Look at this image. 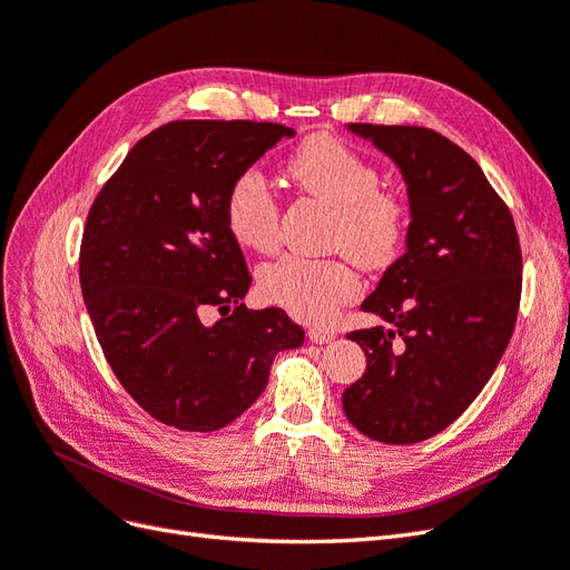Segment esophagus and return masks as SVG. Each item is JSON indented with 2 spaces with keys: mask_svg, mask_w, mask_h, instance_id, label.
Instances as JSON below:
<instances>
[{
  "mask_svg": "<svg viewBox=\"0 0 570 570\" xmlns=\"http://www.w3.org/2000/svg\"><path fill=\"white\" fill-rule=\"evenodd\" d=\"M306 335L314 344H325V342L335 340V331H333V327H327V325H312L306 331Z\"/></svg>",
  "mask_w": 570,
  "mask_h": 570,
  "instance_id": "34e87169",
  "label": "esophagus"
}]
</instances>
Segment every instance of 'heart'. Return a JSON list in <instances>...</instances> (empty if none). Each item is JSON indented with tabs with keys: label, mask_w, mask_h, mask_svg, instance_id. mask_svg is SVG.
Instances as JSON below:
<instances>
[{
	"label": "heart",
	"mask_w": 570,
	"mask_h": 570,
	"mask_svg": "<svg viewBox=\"0 0 570 570\" xmlns=\"http://www.w3.org/2000/svg\"><path fill=\"white\" fill-rule=\"evenodd\" d=\"M287 178L304 195L331 206V247L358 266L381 271L402 254L411 204L404 193L377 185L381 170L333 135H314L285 164ZM226 226L235 243L252 252H273L281 239V209L266 178L254 168L239 174L226 195ZM258 295L302 321H325L352 302L358 275L344 256L308 258L285 254L258 271Z\"/></svg>",
	"instance_id": "1"
}]
</instances>
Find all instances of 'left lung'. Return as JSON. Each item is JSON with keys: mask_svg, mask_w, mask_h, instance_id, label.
Masks as SVG:
<instances>
[{"mask_svg": "<svg viewBox=\"0 0 570 570\" xmlns=\"http://www.w3.org/2000/svg\"><path fill=\"white\" fill-rule=\"evenodd\" d=\"M347 128L400 166L411 223L406 252L361 304L390 327L347 335L364 350L366 373L342 406L375 442H423L471 406L507 350L523 285L519 233L482 168L444 135Z\"/></svg>", "mask_w": 570, "mask_h": 570, "instance_id": "obj_1", "label": "left lung"}]
</instances>
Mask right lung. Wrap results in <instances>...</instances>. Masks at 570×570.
<instances>
[{
    "instance_id": "1",
    "label": "right lung",
    "mask_w": 570,
    "mask_h": 570,
    "mask_svg": "<svg viewBox=\"0 0 570 570\" xmlns=\"http://www.w3.org/2000/svg\"><path fill=\"white\" fill-rule=\"evenodd\" d=\"M295 130L174 120L101 187L80 245V287L111 371L149 416L212 433L258 400L278 352L304 342L283 308L243 304L252 275L226 226L230 183ZM222 318L200 323L204 307Z\"/></svg>"
}]
</instances>
